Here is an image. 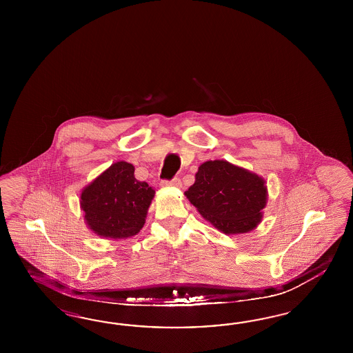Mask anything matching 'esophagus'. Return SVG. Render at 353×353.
Masks as SVG:
<instances>
[{
  "label": "esophagus",
  "mask_w": 353,
  "mask_h": 353,
  "mask_svg": "<svg viewBox=\"0 0 353 353\" xmlns=\"http://www.w3.org/2000/svg\"><path fill=\"white\" fill-rule=\"evenodd\" d=\"M161 185H163V186H176V188H179V186H181V180H180L179 177H174L171 181L163 180Z\"/></svg>",
  "instance_id": "esophagus-1"
}]
</instances>
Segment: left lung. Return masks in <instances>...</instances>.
Masks as SVG:
<instances>
[{
    "label": "left lung",
    "mask_w": 353,
    "mask_h": 353,
    "mask_svg": "<svg viewBox=\"0 0 353 353\" xmlns=\"http://www.w3.org/2000/svg\"><path fill=\"white\" fill-rule=\"evenodd\" d=\"M202 217L225 234L251 232L267 205L265 181L256 173L226 161L203 163L185 192Z\"/></svg>",
    "instance_id": "obj_1"
}]
</instances>
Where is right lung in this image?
<instances>
[{
  "label": "right lung",
  "mask_w": 353,
  "mask_h": 353,
  "mask_svg": "<svg viewBox=\"0 0 353 353\" xmlns=\"http://www.w3.org/2000/svg\"><path fill=\"white\" fill-rule=\"evenodd\" d=\"M155 190L134 177V167L117 161L84 188L80 205L90 230L112 239L137 234Z\"/></svg>",
  "instance_id": "obj_1"
}]
</instances>
